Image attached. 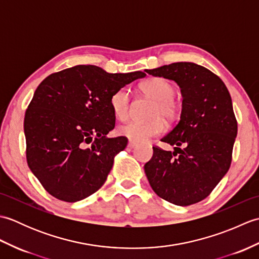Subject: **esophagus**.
I'll use <instances>...</instances> for the list:
<instances>
[{
  "mask_svg": "<svg viewBox=\"0 0 259 259\" xmlns=\"http://www.w3.org/2000/svg\"><path fill=\"white\" fill-rule=\"evenodd\" d=\"M137 146H138V144H137V142H134V141H129L128 142V148H135Z\"/></svg>",
  "mask_w": 259,
  "mask_h": 259,
  "instance_id": "34e87169",
  "label": "esophagus"
}]
</instances>
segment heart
Instances as JSON below:
<instances>
[{
  "mask_svg": "<svg viewBox=\"0 0 259 259\" xmlns=\"http://www.w3.org/2000/svg\"><path fill=\"white\" fill-rule=\"evenodd\" d=\"M140 91L155 104L151 109L150 117L152 120L148 122L129 121L118 128V134L130 141L147 142L155 137L160 136L166 125L164 121L174 122L179 114V104L175 100V87L163 78L148 79L139 85ZM110 107L115 117L123 120L128 117L130 111V95L128 89L120 88L110 97Z\"/></svg>",
  "mask_w": 259,
  "mask_h": 259,
  "instance_id": "obj_1",
  "label": "heart"
}]
</instances>
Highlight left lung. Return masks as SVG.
<instances>
[{
	"mask_svg": "<svg viewBox=\"0 0 259 259\" xmlns=\"http://www.w3.org/2000/svg\"><path fill=\"white\" fill-rule=\"evenodd\" d=\"M178 83L183 110L177 125L157 146L145 164L156 194L177 206H189L210 195L230 167L237 136L232 98L227 87L210 70L191 62H177L146 70Z\"/></svg>",
	"mask_w": 259,
	"mask_h": 259,
	"instance_id": "obj_1",
	"label": "left lung"
}]
</instances>
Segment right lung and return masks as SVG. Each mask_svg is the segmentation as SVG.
<instances>
[{
	"label": "right lung",
	"instance_id": "1",
	"mask_svg": "<svg viewBox=\"0 0 259 259\" xmlns=\"http://www.w3.org/2000/svg\"><path fill=\"white\" fill-rule=\"evenodd\" d=\"M145 75L75 65L38 84L24 117L26 161L51 196L75 202L106 183L114 157L128 144L124 137L107 138L115 123L110 97Z\"/></svg>",
	"mask_w": 259,
	"mask_h": 259
}]
</instances>
